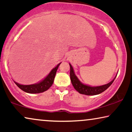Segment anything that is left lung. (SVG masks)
I'll return each mask as SVG.
<instances>
[{
	"label": "left lung",
	"mask_w": 132,
	"mask_h": 132,
	"mask_svg": "<svg viewBox=\"0 0 132 132\" xmlns=\"http://www.w3.org/2000/svg\"><path fill=\"white\" fill-rule=\"evenodd\" d=\"M70 79L72 86H73L74 89L77 90L78 92L81 93V94L86 95H98L99 93L103 92L107 89L113 83L114 80H115L116 76L114 79L106 85L100 86H90L86 85H84L80 81L77 76H76L75 72L74 71L73 68L70 64Z\"/></svg>",
	"instance_id": "left-lung-1"
}]
</instances>
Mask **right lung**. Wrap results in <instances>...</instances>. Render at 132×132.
<instances>
[{"label":"right lung","mask_w":132,"mask_h":132,"mask_svg":"<svg viewBox=\"0 0 132 132\" xmlns=\"http://www.w3.org/2000/svg\"><path fill=\"white\" fill-rule=\"evenodd\" d=\"M61 63L58 64L57 65L53 68L49 72V74L46 77L45 79L42 80L39 83L33 84V85H20L16 82H15L17 86L21 89L22 90L26 92L27 93H42L50 88L51 86L52 85L54 81V79L56 75V71L58 70V67L60 66Z\"/></svg>","instance_id":"right-lung-1"}]
</instances>
